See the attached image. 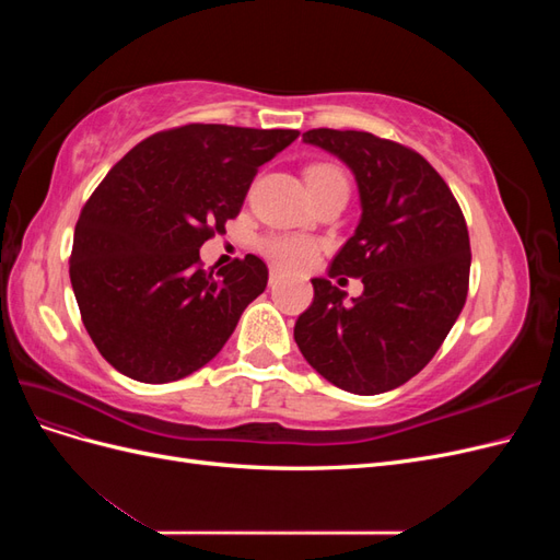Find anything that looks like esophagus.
Instances as JSON below:
<instances>
[{
    "label": "esophagus",
    "mask_w": 560,
    "mask_h": 560,
    "mask_svg": "<svg viewBox=\"0 0 560 560\" xmlns=\"http://www.w3.org/2000/svg\"><path fill=\"white\" fill-rule=\"evenodd\" d=\"M280 278H282V270L278 266H270V276H268L270 284H276Z\"/></svg>",
    "instance_id": "esophagus-1"
}]
</instances>
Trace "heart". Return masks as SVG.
<instances>
[{
	"instance_id": "obj_1",
	"label": "heart",
	"mask_w": 560,
	"mask_h": 560,
	"mask_svg": "<svg viewBox=\"0 0 560 560\" xmlns=\"http://www.w3.org/2000/svg\"><path fill=\"white\" fill-rule=\"evenodd\" d=\"M334 179H346V175L338 171L336 165L329 163H317L311 165L306 171V182L308 186H317L325 182H334ZM261 249L268 259H273L276 264L284 266V268H301L313 261L315 257V243L303 238V235H268L261 243Z\"/></svg>"
}]
</instances>
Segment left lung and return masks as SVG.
I'll return each instance as SVG.
<instances>
[{"label": "left lung", "instance_id": "8db88e82", "mask_svg": "<svg viewBox=\"0 0 560 560\" xmlns=\"http://www.w3.org/2000/svg\"><path fill=\"white\" fill-rule=\"evenodd\" d=\"M303 142L341 159L358 182L360 224L329 278H362V296L313 278V303L294 325L303 358L336 387L381 395L425 366L460 315L469 287V233L434 167L362 130L315 128Z\"/></svg>", "mask_w": 560, "mask_h": 560}]
</instances>
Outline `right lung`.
Segmentation results:
<instances>
[{"label": "right lung", "mask_w": 560, "mask_h": 560, "mask_svg": "<svg viewBox=\"0 0 560 560\" xmlns=\"http://www.w3.org/2000/svg\"><path fill=\"white\" fill-rule=\"evenodd\" d=\"M299 130L189 124L118 161L81 210L70 280L100 354L140 383H171L224 348L268 282L247 254L200 268V247L238 217L259 165Z\"/></svg>", "instance_id": "right-lung-1"}]
</instances>
